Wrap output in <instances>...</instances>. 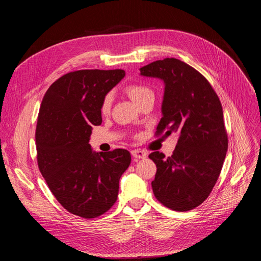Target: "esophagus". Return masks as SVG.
Returning a JSON list of instances; mask_svg holds the SVG:
<instances>
[{
  "mask_svg": "<svg viewBox=\"0 0 261 261\" xmlns=\"http://www.w3.org/2000/svg\"><path fill=\"white\" fill-rule=\"evenodd\" d=\"M132 155L134 158H136V159H145L147 156V153L144 151V150L135 149V150H132Z\"/></svg>",
  "mask_w": 261,
  "mask_h": 261,
  "instance_id": "esophagus-1",
  "label": "esophagus"
}]
</instances>
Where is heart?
<instances>
[{
  "instance_id": "b5f03b06",
  "label": "heart",
  "mask_w": 261,
  "mask_h": 261,
  "mask_svg": "<svg viewBox=\"0 0 261 261\" xmlns=\"http://www.w3.org/2000/svg\"><path fill=\"white\" fill-rule=\"evenodd\" d=\"M125 91L137 106H139L145 99L149 97H153V91L151 90V88L144 84H129L128 86H126ZM111 106H112V96L110 93H108L106 94L103 100L101 102V107H100L101 113L108 114L110 112V110H111Z\"/></svg>"
}]
</instances>
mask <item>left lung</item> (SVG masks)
Returning <instances> with one entry per match:
<instances>
[{
    "label": "left lung",
    "mask_w": 261,
    "mask_h": 261,
    "mask_svg": "<svg viewBox=\"0 0 261 261\" xmlns=\"http://www.w3.org/2000/svg\"><path fill=\"white\" fill-rule=\"evenodd\" d=\"M140 74L165 84L155 136L179 135L171 156L149 154L156 165L153 194L172 210H192L208 198L222 170L228 145L222 105L207 78L177 59L150 63Z\"/></svg>",
    "instance_id": "obj_1"
}]
</instances>
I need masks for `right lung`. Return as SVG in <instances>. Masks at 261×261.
<instances>
[{
	"label": "right lung",
	"mask_w": 261,
	"mask_h": 261,
	"mask_svg": "<svg viewBox=\"0 0 261 261\" xmlns=\"http://www.w3.org/2000/svg\"><path fill=\"white\" fill-rule=\"evenodd\" d=\"M124 76L123 69L67 73L49 87L39 110V170L62 206L84 219L113 206L118 181L130 164L127 150L93 152L88 144L92 127L102 123V100Z\"/></svg>",
	"instance_id": "add662e5"
}]
</instances>
